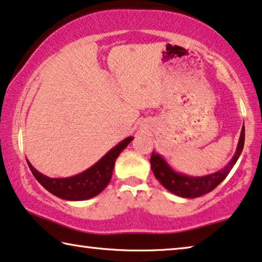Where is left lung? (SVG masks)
<instances>
[{"mask_svg": "<svg viewBox=\"0 0 262 262\" xmlns=\"http://www.w3.org/2000/svg\"><path fill=\"white\" fill-rule=\"evenodd\" d=\"M245 144V126L241 128V134L235 153H234L228 165L215 173L204 175V177H189V175L178 173L168 165V162L161 155L153 151L150 156L151 170L158 179L159 182L165 187L167 190L178 196L194 199L201 195L212 192L220 183L225 180L229 171L235 165L237 159L240 158L241 151Z\"/></svg>", "mask_w": 262, "mask_h": 262, "instance_id": "left-lung-1", "label": "left lung"}]
</instances>
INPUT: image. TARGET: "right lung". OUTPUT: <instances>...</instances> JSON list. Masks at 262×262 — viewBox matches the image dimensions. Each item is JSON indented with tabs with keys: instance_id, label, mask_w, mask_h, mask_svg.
I'll return each instance as SVG.
<instances>
[{
	"instance_id": "add662e5",
	"label": "right lung",
	"mask_w": 262,
	"mask_h": 262,
	"mask_svg": "<svg viewBox=\"0 0 262 262\" xmlns=\"http://www.w3.org/2000/svg\"><path fill=\"white\" fill-rule=\"evenodd\" d=\"M133 136L126 138L102 156L95 165L80 174L69 178H49L31 166L27 160L31 173L45 188L55 196L68 201L88 200L99 195L111 181L113 169L118 156L133 141Z\"/></svg>"
}]
</instances>
